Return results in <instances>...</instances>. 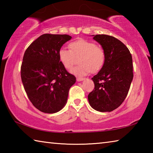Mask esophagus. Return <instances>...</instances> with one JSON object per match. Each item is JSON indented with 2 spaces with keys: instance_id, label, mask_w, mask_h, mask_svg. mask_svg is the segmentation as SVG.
Here are the masks:
<instances>
[{
  "instance_id": "34e87169",
  "label": "esophagus",
  "mask_w": 153,
  "mask_h": 153,
  "mask_svg": "<svg viewBox=\"0 0 153 153\" xmlns=\"http://www.w3.org/2000/svg\"><path fill=\"white\" fill-rule=\"evenodd\" d=\"M76 79H77V82H80V81H82V80H84V77H77Z\"/></svg>"
}]
</instances>
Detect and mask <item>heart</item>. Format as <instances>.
I'll list each match as a JSON object with an SVG mask.
<instances>
[{
    "label": "heart",
    "mask_w": 153,
    "mask_h": 153,
    "mask_svg": "<svg viewBox=\"0 0 153 153\" xmlns=\"http://www.w3.org/2000/svg\"><path fill=\"white\" fill-rule=\"evenodd\" d=\"M70 50L61 48L59 52V59L64 67L70 69L77 63L79 65L71 70L76 75L95 73L102 68L105 61V51L102 46L86 40H78L69 44Z\"/></svg>",
    "instance_id": "b5f03b06"
}]
</instances>
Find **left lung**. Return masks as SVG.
<instances>
[{
	"mask_svg": "<svg viewBox=\"0 0 153 153\" xmlns=\"http://www.w3.org/2000/svg\"><path fill=\"white\" fill-rule=\"evenodd\" d=\"M93 39L105 51V61L92 77L94 89L88 96L94 109L111 112L120 107L128 95L133 79L132 57L127 46L111 36L98 34Z\"/></svg>",
	"mask_w": 153,
	"mask_h": 153,
	"instance_id": "1",
	"label": "left lung"
}]
</instances>
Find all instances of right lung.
Instances as JSON below:
<instances>
[{"label":"right lung","instance_id":"obj_1","mask_svg":"<svg viewBox=\"0 0 153 153\" xmlns=\"http://www.w3.org/2000/svg\"><path fill=\"white\" fill-rule=\"evenodd\" d=\"M71 39L67 34L45 33L25 51L21 77L31 102L45 113L58 112L65 105L76 77L65 68L59 57L61 46Z\"/></svg>","mask_w":153,"mask_h":153}]
</instances>
